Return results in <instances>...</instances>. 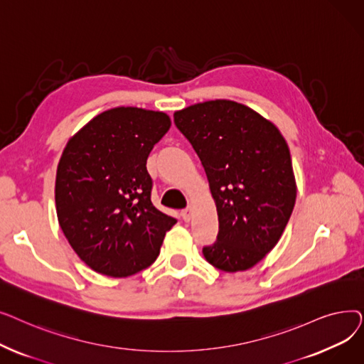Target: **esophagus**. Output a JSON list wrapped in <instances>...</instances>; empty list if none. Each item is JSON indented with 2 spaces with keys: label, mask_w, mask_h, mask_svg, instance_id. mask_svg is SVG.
<instances>
[{
  "label": "esophagus",
  "mask_w": 364,
  "mask_h": 364,
  "mask_svg": "<svg viewBox=\"0 0 364 364\" xmlns=\"http://www.w3.org/2000/svg\"><path fill=\"white\" fill-rule=\"evenodd\" d=\"M181 217L186 223H188L192 220V209H184V211H181Z\"/></svg>",
  "instance_id": "34e87169"
}]
</instances>
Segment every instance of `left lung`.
<instances>
[{"label": "left lung", "mask_w": 364, "mask_h": 364, "mask_svg": "<svg viewBox=\"0 0 364 364\" xmlns=\"http://www.w3.org/2000/svg\"><path fill=\"white\" fill-rule=\"evenodd\" d=\"M209 181L217 242L205 259L225 273L246 272L277 245L296 199L291 151L279 128L233 100H209L174 113Z\"/></svg>", "instance_id": "obj_1"}]
</instances>
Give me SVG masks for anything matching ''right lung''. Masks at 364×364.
Returning <instances> with one entry per match:
<instances>
[{
    "label": "right lung",
    "instance_id": "1",
    "mask_svg": "<svg viewBox=\"0 0 364 364\" xmlns=\"http://www.w3.org/2000/svg\"><path fill=\"white\" fill-rule=\"evenodd\" d=\"M169 128L164 112L113 107L87 122L63 149L54 188L57 220L94 272L128 277L147 269L177 223L153 206L146 168Z\"/></svg>",
    "mask_w": 364,
    "mask_h": 364
}]
</instances>
